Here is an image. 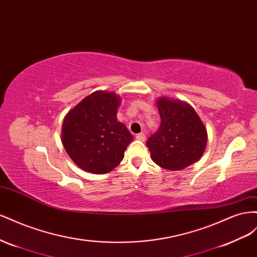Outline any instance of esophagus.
Instances as JSON below:
<instances>
[{
  "label": "esophagus",
  "instance_id": "obj_1",
  "mask_svg": "<svg viewBox=\"0 0 257 257\" xmlns=\"http://www.w3.org/2000/svg\"><path fill=\"white\" fill-rule=\"evenodd\" d=\"M139 141H145V134L144 133H141V134H139V135H137V137H136Z\"/></svg>",
  "mask_w": 257,
  "mask_h": 257
}]
</instances>
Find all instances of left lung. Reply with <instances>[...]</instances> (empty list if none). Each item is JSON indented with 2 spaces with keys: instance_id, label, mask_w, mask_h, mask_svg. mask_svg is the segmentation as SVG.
<instances>
[{
  "instance_id": "8db88e82",
  "label": "left lung",
  "mask_w": 257,
  "mask_h": 257,
  "mask_svg": "<svg viewBox=\"0 0 257 257\" xmlns=\"http://www.w3.org/2000/svg\"><path fill=\"white\" fill-rule=\"evenodd\" d=\"M160 127L146 145L152 159L167 170H182L199 159L207 145V129L189 104L180 100L157 101Z\"/></svg>"
}]
</instances>
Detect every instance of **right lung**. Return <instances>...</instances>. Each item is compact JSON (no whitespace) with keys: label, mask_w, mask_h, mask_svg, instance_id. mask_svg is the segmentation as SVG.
Segmentation results:
<instances>
[{"label":"right lung","mask_w":257,"mask_h":257,"mask_svg":"<svg viewBox=\"0 0 257 257\" xmlns=\"http://www.w3.org/2000/svg\"><path fill=\"white\" fill-rule=\"evenodd\" d=\"M120 98L114 92L96 91L65 116L62 144L80 169L106 173L122 160L134 137L116 118Z\"/></svg>","instance_id":"add662e5"}]
</instances>
